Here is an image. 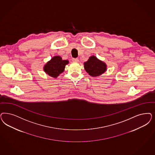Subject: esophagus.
<instances>
[{
    "label": "esophagus",
    "mask_w": 155,
    "mask_h": 155,
    "mask_svg": "<svg viewBox=\"0 0 155 155\" xmlns=\"http://www.w3.org/2000/svg\"><path fill=\"white\" fill-rule=\"evenodd\" d=\"M72 61L74 62H78L79 61V59L77 58H72Z\"/></svg>",
    "instance_id": "esophagus-1"
}]
</instances>
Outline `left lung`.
Masks as SVG:
<instances>
[{"label": "left lung", "instance_id": "obj_1", "mask_svg": "<svg viewBox=\"0 0 155 155\" xmlns=\"http://www.w3.org/2000/svg\"><path fill=\"white\" fill-rule=\"evenodd\" d=\"M107 65L95 56H91L87 61L84 63V69L89 75L93 77L100 76L107 70Z\"/></svg>", "mask_w": 155, "mask_h": 155}]
</instances>
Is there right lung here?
<instances>
[{
	"label": "right lung",
	"instance_id": "right-lung-1",
	"mask_svg": "<svg viewBox=\"0 0 155 155\" xmlns=\"http://www.w3.org/2000/svg\"><path fill=\"white\" fill-rule=\"evenodd\" d=\"M68 63V60H62L60 56H54L45 64L44 71L50 76L56 78L64 71Z\"/></svg>",
	"mask_w": 155,
	"mask_h": 155
}]
</instances>
